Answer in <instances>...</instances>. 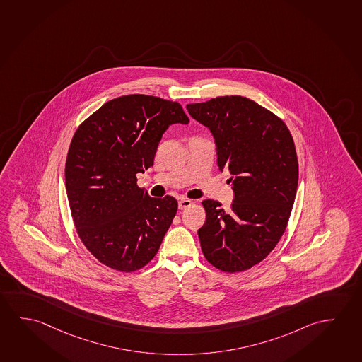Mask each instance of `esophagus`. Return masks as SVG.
Segmentation results:
<instances>
[{
  "label": "esophagus",
  "mask_w": 362,
  "mask_h": 362,
  "mask_svg": "<svg viewBox=\"0 0 362 362\" xmlns=\"http://www.w3.org/2000/svg\"><path fill=\"white\" fill-rule=\"evenodd\" d=\"M191 205H192V201L187 200V199H181V200L178 201V209L180 210H185V209H187Z\"/></svg>",
  "instance_id": "obj_1"
}]
</instances>
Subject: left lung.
Returning <instances> with one entry per match:
<instances>
[{"instance_id":"8db88e82","label":"left lung","mask_w":362,"mask_h":362,"mask_svg":"<svg viewBox=\"0 0 362 362\" xmlns=\"http://www.w3.org/2000/svg\"><path fill=\"white\" fill-rule=\"evenodd\" d=\"M186 108L210 128L218 166L229 171L235 194L228 211L218 201H202L206 220L197 231L201 250L225 273L250 269L269 255L287 229L298 186L292 134L278 115L240 95Z\"/></svg>"}]
</instances>
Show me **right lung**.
<instances>
[{
    "label": "right lung",
    "instance_id": "obj_1",
    "mask_svg": "<svg viewBox=\"0 0 362 362\" xmlns=\"http://www.w3.org/2000/svg\"><path fill=\"white\" fill-rule=\"evenodd\" d=\"M173 123H189L181 104L131 94L103 104L71 138L65 186L73 223L88 252L110 269L148 264L177 213L175 197H151L137 185Z\"/></svg>",
    "mask_w": 362,
    "mask_h": 362
}]
</instances>
